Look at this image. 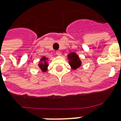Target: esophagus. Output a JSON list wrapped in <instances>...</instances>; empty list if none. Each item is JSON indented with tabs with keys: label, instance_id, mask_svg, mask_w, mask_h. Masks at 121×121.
<instances>
[{
	"label": "esophagus",
	"instance_id": "1",
	"mask_svg": "<svg viewBox=\"0 0 121 121\" xmlns=\"http://www.w3.org/2000/svg\"><path fill=\"white\" fill-rule=\"evenodd\" d=\"M56 54L58 56H60V55H61V52L59 51H56Z\"/></svg>",
	"mask_w": 121,
	"mask_h": 121
}]
</instances>
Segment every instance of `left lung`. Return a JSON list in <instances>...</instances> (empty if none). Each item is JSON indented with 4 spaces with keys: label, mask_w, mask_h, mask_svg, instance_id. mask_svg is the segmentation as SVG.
Segmentation results:
<instances>
[{
    "label": "left lung",
    "mask_w": 121,
    "mask_h": 121,
    "mask_svg": "<svg viewBox=\"0 0 121 121\" xmlns=\"http://www.w3.org/2000/svg\"><path fill=\"white\" fill-rule=\"evenodd\" d=\"M69 60V64L73 69H76L81 66V61L79 60L78 56L74 52H71L68 55Z\"/></svg>",
    "instance_id": "8db88e82"
}]
</instances>
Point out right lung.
<instances>
[{"label": "right lung", "mask_w": 121, "mask_h": 121, "mask_svg": "<svg viewBox=\"0 0 121 121\" xmlns=\"http://www.w3.org/2000/svg\"><path fill=\"white\" fill-rule=\"evenodd\" d=\"M46 60H47V58L45 57H43L40 60V63H39V68L42 70L43 72L46 71L47 67H48V63L46 62Z\"/></svg>", "instance_id": "obj_1"}]
</instances>
